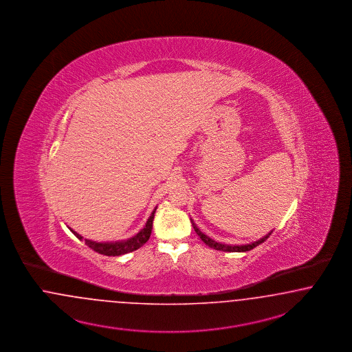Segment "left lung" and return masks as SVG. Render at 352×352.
<instances>
[{
  "label": "left lung",
  "instance_id": "left-lung-1",
  "mask_svg": "<svg viewBox=\"0 0 352 352\" xmlns=\"http://www.w3.org/2000/svg\"><path fill=\"white\" fill-rule=\"evenodd\" d=\"M191 222H192V226H194V230L196 231V234L200 236V239H201L203 242L206 243V245H209L210 248H214V250H217V251H225V252H245V251H251V250L255 248L256 245L265 242L267 238H269V235L272 234V232H269L264 238H261V239H258V241H256V242L251 243V244H245V245H226V244H222V243L216 242V241L210 239L209 236H206L204 232H201V231L197 229V226L195 225L192 219H191Z\"/></svg>",
  "mask_w": 352,
  "mask_h": 352
}]
</instances>
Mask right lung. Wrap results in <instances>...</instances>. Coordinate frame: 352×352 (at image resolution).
<instances>
[{"label": "right lung", "instance_id": "right-lung-1", "mask_svg": "<svg viewBox=\"0 0 352 352\" xmlns=\"http://www.w3.org/2000/svg\"><path fill=\"white\" fill-rule=\"evenodd\" d=\"M155 212H156V209L152 212L151 217L146 221V226H144L142 230L139 231L135 236L127 239V241H121V242L116 243H98L85 239V244H87L91 250L96 251L97 254H101V255L120 256L129 254V252H133L135 250L140 248L143 244H146V241L149 239L151 232H152V225H153V219H155ZM70 230H72V229H70ZM73 234L78 239H83V236L79 235L78 232L73 231Z\"/></svg>", "mask_w": 352, "mask_h": 352}]
</instances>
